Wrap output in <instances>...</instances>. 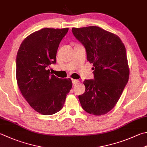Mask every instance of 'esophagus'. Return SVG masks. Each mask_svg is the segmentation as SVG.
<instances>
[{"label": "esophagus", "instance_id": "obj_1", "mask_svg": "<svg viewBox=\"0 0 147 147\" xmlns=\"http://www.w3.org/2000/svg\"><path fill=\"white\" fill-rule=\"evenodd\" d=\"M78 82H79L78 80H77V79H72V83H73V84H76L77 83H78Z\"/></svg>", "mask_w": 147, "mask_h": 147}]
</instances>
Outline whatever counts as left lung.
<instances>
[{
	"label": "left lung",
	"instance_id": "obj_1",
	"mask_svg": "<svg viewBox=\"0 0 147 147\" xmlns=\"http://www.w3.org/2000/svg\"><path fill=\"white\" fill-rule=\"evenodd\" d=\"M94 66V79L85 80V92L79 96L83 109L100 116L109 112L118 101L128 82L129 67L125 47L117 34L97 26L72 28Z\"/></svg>",
	"mask_w": 147,
	"mask_h": 147
}]
</instances>
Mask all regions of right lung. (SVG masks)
I'll return each instance as SVG.
<instances>
[{
  "mask_svg": "<svg viewBox=\"0 0 147 147\" xmlns=\"http://www.w3.org/2000/svg\"><path fill=\"white\" fill-rule=\"evenodd\" d=\"M68 28H43L22 41L16 62V81L30 106L43 115L55 114L64 106L72 87L70 79L51 75L49 66L56 63L61 41Z\"/></svg>",
  "mask_w": 147,
  "mask_h": 147,
  "instance_id": "right-lung-1",
  "label": "right lung"
}]
</instances>
